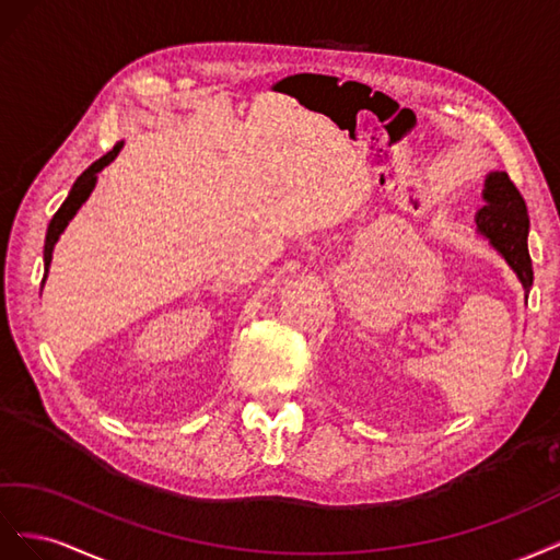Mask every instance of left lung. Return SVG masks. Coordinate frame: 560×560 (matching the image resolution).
Wrapping results in <instances>:
<instances>
[{"label":"left lung","instance_id":"left-lung-1","mask_svg":"<svg viewBox=\"0 0 560 560\" xmlns=\"http://www.w3.org/2000/svg\"><path fill=\"white\" fill-rule=\"evenodd\" d=\"M483 206L476 213V228L490 246L498 250L506 265L516 271L525 298L533 285V262L528 253V206L516 185L504 171H492L486 178Z\"/></svg>","mask_w":560,"mask_h":560}]
</instances>
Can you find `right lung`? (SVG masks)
<instances>
[{
  "mask_svg": "<svg viewBox=\"0 0 560 560\" xmlns=\"http://www.w3.org/2000/svg\"><path fill=\"white\" fill-rule=\"evenodd\" d=\"M121 145H124V142H117V145L112 148L107 154H103V156L98 159V162H93L82 175H79V178H77L74 185H72V189H70L68 199L62 201V206L56 211V215L51 218L49 230H46V242H44V271H46V275H49L54 246H56V242L60 238V234L66 232L68 222L77 215L79 209H82V203L89 199V195H91L93 187H95V180H98V173L112 162V159H115V156L119 154ZM46 275H44V279H42V285H44V281H46Z\"/></svg>",
  "mask_w": 560,
  "mask_h": 560,
  "instance_id": "1",
  "label": "right lung"
}]
</instances>
